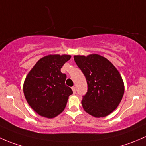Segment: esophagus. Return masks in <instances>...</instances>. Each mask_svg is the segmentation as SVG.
Instances as JSON below:
<instances>
[{
	"instance_id": "1",
	"label": "esophagus",
	"mask_w": 146,
	"mask_h": 146,
	"mask_svg": "<svg viewBox=\"0 0 146 146\" xmlns=\"http://www.w3.org/2000/svg\"><path fill=\"white\" fill-rule=\"evenodd\" d=\"M72 90H73V93H76V88H75L74 86L73 87H72Z\"/></svg>"
}]
</instances>
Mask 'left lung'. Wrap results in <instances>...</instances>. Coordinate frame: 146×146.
<instances>
[{
    "mask_svg": "<svg viewBox=\"0 0 146 146\" xmlns=\"http://www.w3.org/2000/svg\"><path fill=\"white\" fill-rule=\"evenodd\" d=\"M74 60L86 78L88 92L82 97L84 110L96 118L105 117L120 104L124 83L117 68L97 54L75 55Z\"/></svg>",
    "mask_w": 146,
    "mask_h": 146,
    "instance_id": "obj_1",
    "label": "left lung"
}]
</instances>
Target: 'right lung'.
<instances>
[{
	"label": "right lung",
	"instance_id": "obj_1",
	"mask_svg": "<svg viewBox=\"0 0 146 146\" xmlns=\"http://www.w3.org/2000/svg\"><path fill=\"white\" fill-rule=\"evenodd\" d=\"M71 58L67 54H49L42 57L29 70L23 84L28 104L39 115L53 119L64 110L73 94L65 84L66 75L61 72Z\"/></svg>",
	"mask_w": 146,
	"mask_h": 146
}]
</instances>
